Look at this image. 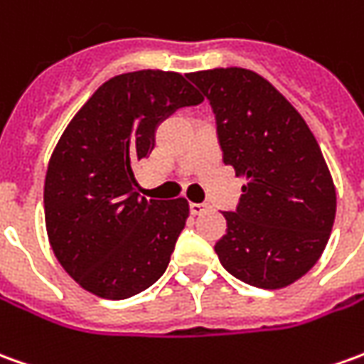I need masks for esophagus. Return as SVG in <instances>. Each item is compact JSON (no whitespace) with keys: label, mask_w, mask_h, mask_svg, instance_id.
I'll list each match as a JSON object with an SVG mask.
<instances>
[{"label":"esophagus","mask_w":364,"mask_h":364,"mask_svg":"<svg viewBox=\"0 0 364 364\" xmlns=\"http://www.w3.org/2000/svg\"><path fill=\"white\" fill-rule=\"evenodd\" d=\"M191 215H203V213H207L208 205L207 203H191L189 205Z\"/></svg>","instance_id":"obj_1"}]
</instances>
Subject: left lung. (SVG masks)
I'll use <instances>...</instances> for the list:
<instances>
[{"label": "left lung", "instance_id": "1", "mask_svg": "<svg viewBox=\"0 0 364 364\" xmlns=\"http://www.w3.org/2000/svg\"><path fill=\"white\" fill-rule=\"evenodd\" d=\"M210 102L223 161L246 175L215 244L235 278L286 288L311 270L331 235L337 195L317 139L274 86L246 68L187 75Z\"/></svg>", "mask_w": 364, "mask_h": 364}]
</instances>
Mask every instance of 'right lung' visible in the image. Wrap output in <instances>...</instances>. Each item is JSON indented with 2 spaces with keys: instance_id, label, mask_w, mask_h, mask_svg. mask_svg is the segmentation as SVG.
<instances>
[{
  "instance_id": "right-lung-1",
  "label": "right lung",
  "mask_w": 364,
  "mask_h": 364,
  "mask_svg": "<svg viewBox=\"0 0 364 364\" xmlns=\"http://www.w3.org/2000/svg\"><path fill=\"white\" fill-rule=\"evenodd\" d=\"M200 102L179 73H126L106 80L60 136L45 177V223L57 260L86 291L126 299L167 270L189 203L139 197L134 169L156 147L157 126Z\"/></svg>"
}]
</instances>
